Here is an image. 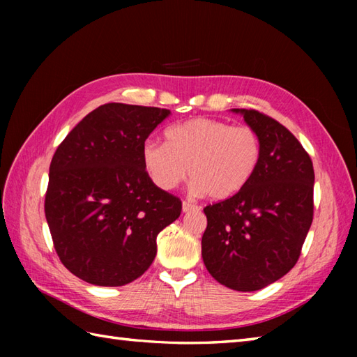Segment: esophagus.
<instances>
[{
  "label": "esophagus",
  "mask_w": 357,
  "mask_h": 357,
  "mask_svg": "<svg viewBox=\"0 0 357 357\" xmlns=\"http://www.w3.org/2000/svg\"><path fill=\"white\" fill-rule=\"evenodd\" d=\"M195 210H199V207L198 206H193V204L187 202V201L183 202V211H184V213H188V211H195Z\"/></svg>",
  "instance_id": "obj_1"
}]
</instances>
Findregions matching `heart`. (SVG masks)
Masks as SVG:
<instances>
[{"instance_id":"1","label":"heart","mask_w":357,"mask_h":357,"mask_svg":"<svg viewBox=\"0 0 357 357\" xmlns=\"http://www.w3.org/2000/svg\"><path fill=\"white\" fill-rule=\"evenodd\" d=\"M167 142L146 141L142 164L153 184L172 190L187 173L196 195L229 199L252 181L261 164L259 135L247 126L195 118L165 132Z\"/></svg>"}]
</instances>
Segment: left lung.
<instances>
[{"instance_id":"obj_1","label":"left lung","mask_w":357,"mask_h":357,"mask_svg":"<svg viewBox=\"0 0 357 357\" xmlns=\"http://www.w3.org/2000/svg\"><path fill=\"white\" fill-rule=\"evenodd\" d=\"M259 135L261 164L231 198L207 206L202 261L219 284L256 291L298 262L313 221L314 170L301 142L270 116L231 109Z\"/></svg>"}]
</instances>
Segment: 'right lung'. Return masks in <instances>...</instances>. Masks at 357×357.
<instances>
[{
	"mask_svg": "<svg viewBox=\"0 0 357 357\" xmlns=\"http://www.w3.org/2000/svg\"><path fill=\"white\" fill-rule=\"evenodd\" d=\"M170 110L100 105L66 136L52 158L45 219L59 259L89 284L121 287L144 275L159 231L181 201L158 188L142 164L149 135Z\"/></svg>",
	"mask_w": 357,
	"mask_h": 357,
	"instance_id": "obj_1",
	"label": "right lung"
}]
</instances>
